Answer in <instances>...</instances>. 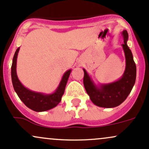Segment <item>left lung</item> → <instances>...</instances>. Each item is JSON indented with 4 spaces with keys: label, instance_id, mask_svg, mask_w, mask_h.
<instances>
[{
    "label": "left lung",
    "instance_id": "8db88e82",
    "mask_svg": "<svg viewBox=\"0 0 149 149\" xmlns=\"http://www.w3.org/2000/svg\"><path fill=\"white\" fill-rule=\"evenodd\" d=\"M124 43L123 44L126 58V68L123 76L118 81L101 85L100 88L93 84L86 70H84L83 82L85 89L91 101L96 106L103 108H113L121 104L131 92L135 83L136 75V64L133 60L131 51L127 45L128 33L123 31Z\"/></svg>",
    "mask_w": 149,
    "mask_h": 149
}]
</instances>
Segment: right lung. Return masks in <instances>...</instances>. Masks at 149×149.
<instances>
[{
  "label": "right lung",
  "mask_w": 149,
  "mask_h": 149,
  "mask_svg": "<svg viewBox=\"0 0 149 149\" xmlns=\"http://www.w3.org/2000/svg\"><path fill=\"white\" fill-rule=\"evenodd\" d=\"M19 48L16 50L13 60L11 67V77L13 87L21 101L30 109L36 112H42L56 107L61 101V98L65 92L67 81L69 78L71 70L67 71L63 77L61 84L56 92L50 95H44L41 93L31 91L25 88L18 79L16 73L17 57Z\"/></svg>",
  "instance_id": "obj_1"
}]
</instances>
